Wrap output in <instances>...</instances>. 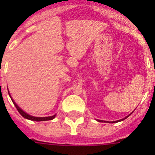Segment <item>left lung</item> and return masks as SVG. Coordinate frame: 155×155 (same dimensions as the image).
Instances as JSON below:
<instances>
[{"instance_id": "1", "label": "left lung", "mask_w": 155, "mask_h": 155, "mask_svg": "<svg viewBox=\"0 0 155 155\" xmlns=\"http://www.w3.org/2000/svg\"><path fill=\"white\" fill-rule=\"evenodd\" d=\"M130 115H129V116H130ZM128 116H127V117H125V118H124V119H123V120H117V121H114V122H111V123H113H113H117V122H120V121H122V120H125V119H127V117H128ZM98 121H100V120H98ZM100 122H103V121H102V120H101V121H100ZM104 122H105V121H104Z\"/></svg>"}]
</instances>
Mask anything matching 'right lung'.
<instances>
[{
  "mask_svg": "<svg viewBox=\"0 0 155 155\" xmlns=\"http://www.w3.org/2000/svg\"><path fill=\"white\" fill-rule=\"evenodd\" d=\"M9 95H10V93H9ZM10 97H11V95H10ZM11 98H12V97H11ZM12 102H13L14 105H15L16 109H17L18 111V113H20V114H21V116L24 117V118L28 119V120H33V121H46V120H53V119L55 118L56 115H54V116H48V117H35V116H30V115H28V114H27V113H25L23 110H21V109H20L18 106L17 104L14 102L12 98Z\"/></svg>",
  "mask_w": 155,
  "mask_h": 155,
  "instance_id": "right-lung-1",
  "label": "right lung"
}]
</instances>
